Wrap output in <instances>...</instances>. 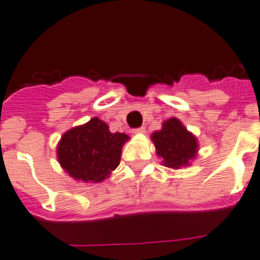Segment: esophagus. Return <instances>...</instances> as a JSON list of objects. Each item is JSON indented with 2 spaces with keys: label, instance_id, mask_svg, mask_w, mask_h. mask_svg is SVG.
I'll return each instance as SVG.
<instances>
[{
  "label": "esophagus",
  "instance_id": "1",
  "mask_svg": "<svg viewBox=\"0 0 260 260\" xmlns=\"http://www.w3.org/2000/svg\"><path fill=\"white\" fill-rule=\"evenodd\" d=\"M132 132H134L135 135H143L145 134V128H144V126H140V128H136V129H134Z\"/></svg>",
  "mask_w": 260,
  "mask_h": 260
}]
</instances>
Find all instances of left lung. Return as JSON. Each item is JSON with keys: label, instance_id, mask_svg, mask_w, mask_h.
<instances>
[{"label": "left lung", "instance_id": "1", "mask_svg": "<svg viewBox=\"0 0 260 260\" xmlns=\"http://www.w3.org/2000/svg\"><path fill=\"white\" fill-rule=\"evenodd\" d=\"M154 144L156 154L160 157L164 167L172 169L189 167L197 157V137L186 129L177 117L165 120L160 131H156L150 136Z\"/></svg>", "mask_w": 260, "mask_h": 260}]
</instances>
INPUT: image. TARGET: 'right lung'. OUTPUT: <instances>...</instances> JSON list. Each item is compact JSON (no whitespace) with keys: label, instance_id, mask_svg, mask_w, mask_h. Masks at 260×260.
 I'll use <instances>...</instances> for the list:
<instances>
[{"label":"right lung","instance_id":"add662e5","mask_svg":"<svg viewBox=\"0 0 260 260\" xmlns=\"http://www.w3.org/2000/svg\"><path fill=\"white\" fill-rule=\"evenodd\" d=\"M128 140V135L112 134L103 120L92 117L63 134L56 147L58 162L75 181L98 184L119 167Z\"/></svg>","mask_w":260,"mask_h":260}]
</instances>
